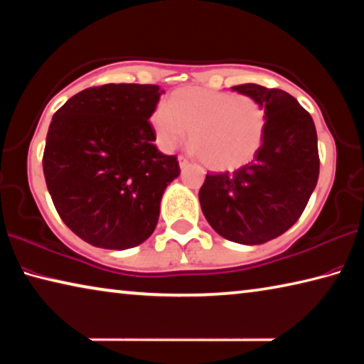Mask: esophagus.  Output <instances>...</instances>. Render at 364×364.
I'll return each mask as SVG.
<instances>
[{
	"label": "esophagus",
	"mask_w": 364,
	"mask_h": 364,
	"mask_svg": "<svg viewBox=\"0 0 364 364\" xmlns=\"http://www.w3.org/2000/svg\"><path fill=\"white\" fill-rule=\"evenodd\" d=\"M178 164H180V168L184 170L189 165V160L184 157V156H180V157H178Z\"/></svg>",
	"instance_id": "1"
}]
</instances>
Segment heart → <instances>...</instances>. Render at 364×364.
Masks as SVG:
<instances>
[{
    "label": "heart",
    "instance_id": "1",
    "mask_svg": "<svg viewBox=\"0 0 364 364\" xmlns=\"http://www.w3.org/2000/svg\"><path fill=\"white\" fill-rule=\"evenodd\" d=\"M151 127L164 151L186 138L202 164L215 171L244 167L257 156L267 132V112L247 95L183 86L151 114Z\"/></svg>",
    "mask_w": 364,
    "mask_h": 364
}]
</instances>
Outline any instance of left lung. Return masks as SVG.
I'll list each match as a JSON object with an SVG mask.
<instances>
[{"label": "left lung", "mask_w": 364, "mask_h": 364, "mask_svg": "<svg viewBox=\"0 0 364 364\" xmlns=\"http://www.w3.org/2000/svg\"><path fill=\"white\" fill-rule=\"evenodd\" d=\"M267 112L263 144L236 171L207 175L202 212L228 241L255 245L286 232L305 210L319 175L318 136L311 115L286 91L255 83L232 86Z\"/></svg>", "instance_id": "left-lung-1"}]
</instances>
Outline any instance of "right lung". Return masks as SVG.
Returning a JSON list of instances; mask_svg holds the SVG:
<instances>
[{"instance_id":"right-lung-1","label":"right lung","mask_w":364,"mask_h":364,"mask_svg":"<svg viewBox=\"0 0 364 364\" xmlns=\"http://www.w3.org/2000/svg\"><path fill=\"white\" fill-rule=\"evenodd\" d=\"M157 85L109 83L72 96L49 125L43 173L54 207L95 247L125 250L156 230L160 200L180 175L149 123Z\"/></svg>"}]
</instances>
